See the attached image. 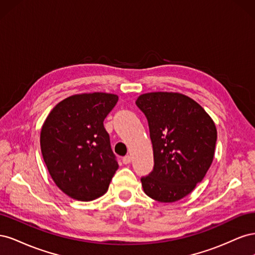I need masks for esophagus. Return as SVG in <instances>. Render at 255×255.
<instances>
[{"mask_svg":"<svg viewBox=\"0 0 255 255\" xmlns=\"http://www.w3.org/2000/svg\"><path fill=\"white\" fill-rule=\"evenodd\" d=\"M122 161H123V164L128 165V164H129V163H130V161H132V157H130L129 155H126L125 157L122 158Z\"/></svg>","mask_w":255,"mask_h":255,"instance_id":"esophagus-1","label":"esophagus"}]
</instances>
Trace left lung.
I'll list each match as a JSON object with an SVG mask.
<instances>
[{
	"label": "left lung",
	"instance_id": "1",
	"mask_svg": "<svg viewBox=\"0 0 255 255\" xmlns=\"http://www.w3.org/2000/svg\"><path fill=\"white\" fill-rule=\"evenodd\" d=\"M136 105L148 120L153 170L141 176L143 191L158 202L184 198L203 180L217 141L212 118L194 100L176 92H150Z\"/></svg>",
	"mask_w": 255,
	"mask_h": 255
}]
</instances>
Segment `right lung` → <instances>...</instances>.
<instances>
[{
    "mask_svg": "<svg viewBox=\"0 0 255 255\" xmlns=\"http://www.w3.org/2000/svg\"><path fill=\"white\" fill-rule=\"evenodd\" d=\"M117 102L112 94L75 95L59 102L43 123V160L57 187L72 199L101 197L117 171V157L103 125Z\"/></svg>",
    "mask_w": 255,
    "mask_h": 255,
    "instance_id": "add662e5",
    "label": "right lung"
}]
</instances>
